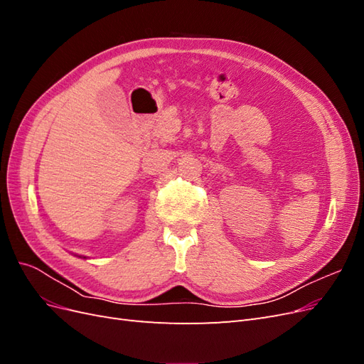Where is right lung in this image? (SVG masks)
<instances>
[{"mask_svg":"<svg viewBox=\"0 0 364 364\" xmlns=\"http://www.w3.org/2000/svg\"><path fill=\"white\" fill-rule=\"evenodd\" d=\"M79 258H86V257H82V255H79Z\"/></svg>","mask_w":364,"mask_h":364,"instance_id":"1","label":"right lung"}]
</instances>
